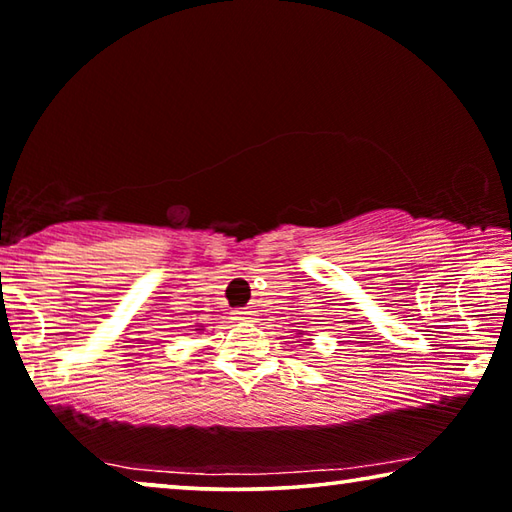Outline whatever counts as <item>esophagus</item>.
<instances>
[{
  "instance_id": "esophagus-1",
  "label": "esophagus",
  "mask_w": 512,
  "mask_h": 512,
  "mask_svg": "<svg viewBox=\"0 0 512 512\" xmlns=\"http://www.w3.org/2000/svg\"><path fill=\"white\" fill-rule=\"evenodd\" d=\"M236 315L242 317V320H251V317L256 315V311H254V308H242V311H238Z\"/></svg>"
}]
</instances>
